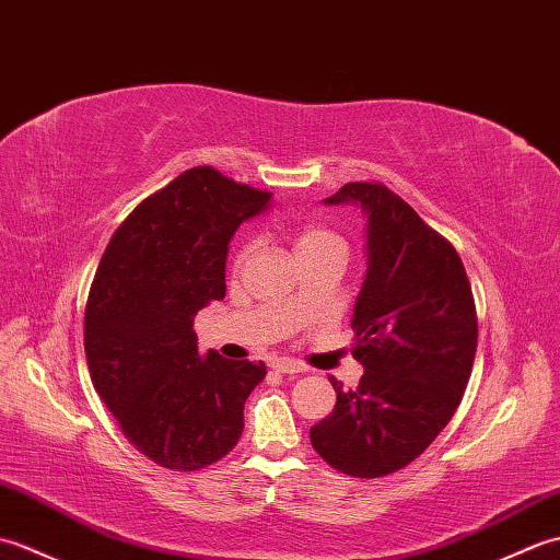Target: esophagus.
<instances>
[{"label":"esophagus","instance_id":"34e87169","mask_svg":"<svg viewBox=\"0 0 560 560\" xmlns=\"http://www.w3.org/2000/svg\"><path fill=\"white\" fill-rule=\"evenodd\" d=\"M271 368L277 373H283V375H299V373L305 371V368L299 361H291V359H273Z\"/></svg>","mask_w":560,"mask_h":560}]
</instances>
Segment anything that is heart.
<instances>
[{
  "label": "heart",
  "mask_w": 560,
  "mask_h": 560,
  "mask_svg": "<svg viewBox=\"0 0 560 560\" xmlns=\"http://www.w3.org/2000/svg\"><path fill=\"white\" fill-rule=\"evenodd\" d=\"M331 247L347 249V243H343L341 235L325 229V225L307 223L295 231V255L299 257L307 253H323V249H331ZM249 253H253V243H245L241 249H237L235 265H243V261L249 257Z\"/></svg>",
  "instance_id": "obj_1"
}]
</instances>
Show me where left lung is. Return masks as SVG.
<instances>
[{"label": "left lung", "mask_w": 560, "mask_h": 560, "mask_svg": "<svg viewBox=\"0 0 560 560\" xmlns=\"http://www.w3.org/2000/svg\"><path fill=\"white\" fill-rule=\"evenodd\" d=\"M325 205L365 213V279L353 305L355 389L311 428L331 467L377 479L407 467L457 411L477 353V307L457 249L380 183H349Z\"/></svg>", "instance_id": "left-lung-1"}]
</instances>
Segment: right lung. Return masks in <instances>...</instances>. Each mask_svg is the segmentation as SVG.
<instances>
[{"label":"right lung","instance_id":"right-lung-1","mask_svg":"<svg viewBox=\"0 0 560 560\" xmlns=\"http://www.w3.org/2000/svg\"><path fill=\"white\" fill-rule=\"evenodd\" d=\"M271 192L209 165L177 175L129 213L93 277L83 349L93 387L141 455L165 469L219 462L243 433L265 363L197 353L195 315L225 295V257Z\"/></svg>","mask_w":560,"mask_h":560}]
</instances>
